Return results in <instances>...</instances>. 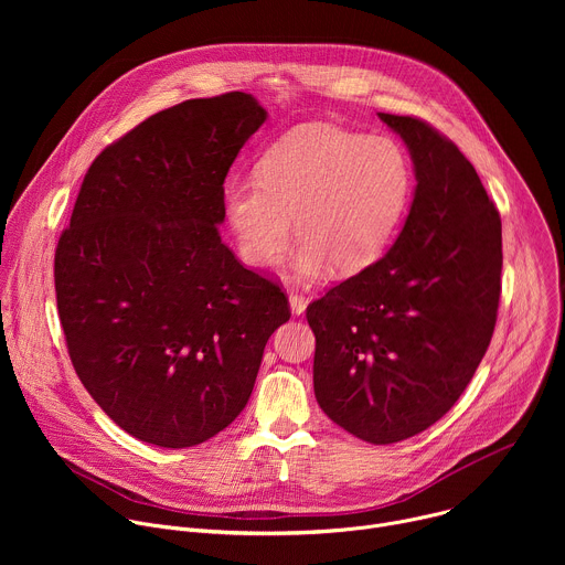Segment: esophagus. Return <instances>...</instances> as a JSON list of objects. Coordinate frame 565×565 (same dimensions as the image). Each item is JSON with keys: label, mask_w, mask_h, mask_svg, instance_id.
<instances>
[{"label": "esophagus", "mask_w": 565, "mask_h": 565, "mask_svg": "<svg viewBox=\"0 0 565 565\" xmlns=\"http://www.w3.org/2000/svg\"><path fill=\"white\" fill-rule=\"evenodd\" d=\"M288 301H290V310H292L295 315H301V312L306 310V306H308V297L301 295L299 290H290V292H288Z\"/></svg>", "instance_id": "esophagus-1"}]
</instances>
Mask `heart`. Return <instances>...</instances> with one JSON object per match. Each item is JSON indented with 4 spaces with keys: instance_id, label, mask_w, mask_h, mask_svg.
Returning <instances> with one entry per match:
<instances>
[{
    "instance_id": "b5f03b06",
    "label": "heart",
    "mask_w": 565,
    "mask_h": 565,
    "mask_svg": "<svg viewBox=\"0 0 565 565\" xmlns=\"http://www.w3.org/2000/svg\"><path fill=\"white\" fill-rule=\"evenodd\" d=\"M414 194L412 160L397 140L333 125H303L273 142L255 179L223 188V221L238 257L273 268L295 232L299 279L331 268L353 275L375 264L407 216Z\"/></svg>"
}]
</instances>
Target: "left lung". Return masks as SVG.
<instances>
[{
  "mask_svg": "<svg viewBox=\"0 0 565 565\" xmlns=\"http://www.w3.org/2000/svg\"><path fill=\"white\" fill-rule=\"evenodd\" d=\"M416 174L391 250L306 308L315 397L373 445L440 420L486 355L501 297V216L462 151L420 118L377 114Z\"/></svg>",
  "mask_w": 565,
  "mask_h": 565,
  "instance_id": "obj_1",
  "label": "left lung"
}]
</instances>
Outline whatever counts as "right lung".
Instances as JSON below:
<instances>
[{
    "instance_id": "right-lung-1",
    "label": "right lung",
    "mask_w": 565,
    "mask_h": 565,
    "mask_svg": "<svg viewBox=\"0 0 565 565\" xmlns=\"http://www.w3.org/2000/svg\"><path fill=\"white\" fill-rule=\"evenodd\" d=\"M268 111L244 92L158 111L92 163L55 250L73 369L134 438L183 449L253 393L284 290L221 241L223 181Z\"/></svg>"
}]
</instances>
